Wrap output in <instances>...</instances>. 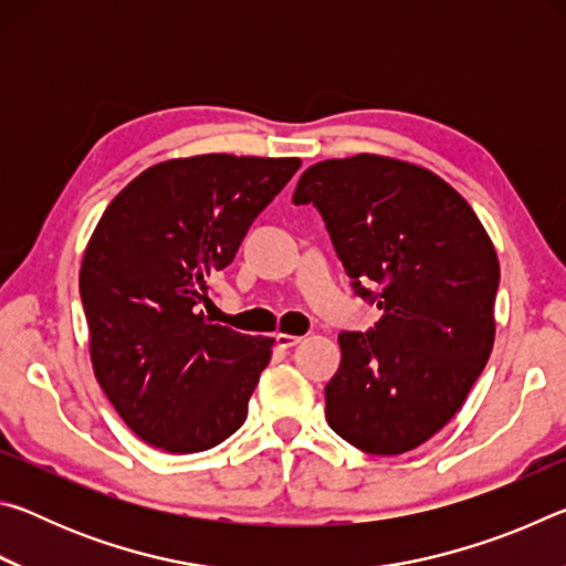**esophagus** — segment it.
Wrapping results in <instances>:
<instances>
[{"mask_svg":"<svg viewBox=\"0 0 566 566\" xmlns=\"http://www.w3.org/2000/svg\"><path fill=\"white\" fill-rule=\"evenodd\" d=\"M274 339H276V347H282V349H292L302 342V337H296V334H284V332L276 334Z\"/></svg>","mask_w":566,"mask_h":566,"instance_id":"esophagus-1","label":"esophagus"}]
</instances>
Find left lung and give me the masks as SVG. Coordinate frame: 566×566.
I'll list each match as a JSON object with an SVG mask.
<instances>
[{
  "instance_id": "8db88e82",
  "label": "left lung",
  "mask_w": 566,
  "mask_h": 566,
  "mask_svg": "<svg viewBox=\"0 0 566 566\" xmlns=\"http://www.w3.org/2000/svg\"><path fill=\"white\" fill-rule=\"evenodd\" d=\"M292 202L319 209L354 292L385 312L367 334H339L329 427L367 454H405L462 409L490 359L492 239L442 177L391 157L317 161Z\"/></svg>"
}]
</instances>
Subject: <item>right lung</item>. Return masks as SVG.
I'll use <instances>...</instances> for the list:
<instances>
[{"instance_id":"obj_1","label":"right lung","mask_w":566,"mask_h":566,"mask_svg":"<svg viewBox=\"0 0 566 566\" xmlns=\"http://www.w3.org/2000/svg\"><path fill=\"white\" fill-rule=\"evenodd\" d=\"M300 165L234 155L159 161L104 209L80 270L90 357L112 407L147 444L205 452L244 424L274 339L212 324L202 304L209 280L232 264Z\"/></svg>"}]
</instances>
